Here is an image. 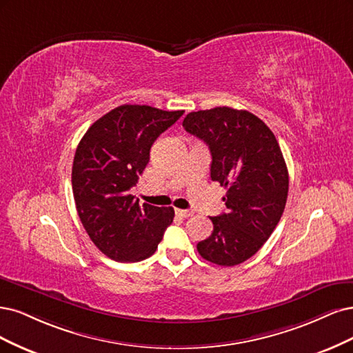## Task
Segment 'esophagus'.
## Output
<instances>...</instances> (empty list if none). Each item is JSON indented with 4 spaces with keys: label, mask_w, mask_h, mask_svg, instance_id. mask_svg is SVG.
Wrapping results in <instances>:
<instances>
[{
    "label": "esophagus",
    "mask_w": 353,
    "mask_h": 353,
    "mask_svg": "<svg viewBox=\"0 0 353 353\" xmlns=\"http://www.w3.org/2000/svg\"><path fill=\"white\" fill-rule=\"evenodd\" d=\"M176 214L179 215V217H181V219H188V217H192L193 211H189V210H176Z\"/></svg>",
    "instance_id": "obj_1"
}]
</instances>
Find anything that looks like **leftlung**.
Listing matches in <instances>:
<instances>
[{
    "instance_id": "obj_1",
    "label": "left lung",
    "mask_w": 353,
    "mask_h": 353,
    "mask_svg": "<svg viewBox=\"0 0 353 353\" xmlns=\"http://www.w3.org/2000/svg\"><path fill=\"white\" fill-rule=\"evenodd\" d=\"M183 128L208 145L211 180L227 189V212L211 217L214 230L198 252L221 267L242 264L268 241L286 207L289 173L279 142L252 112L230 107L189 112Z\"/></svg>"
}]
</instances>
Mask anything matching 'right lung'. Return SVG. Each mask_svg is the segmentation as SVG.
Segmentation results:
<instances>
[{"label":"right lung","mask_w":353,"mask_h":353,"mask_svg":"<svg viewBox=\"0 0 353 353\" xmlns=\"http://www.w3.org/2000/svg\"><path fill=\"white\" fill-rule=\"evenodd\" d=\"M183 112L124 104L98 119L79 142L72 168L76 210L108 258L138 263L151 256L173 223L172 207L141 205L130 189L150 163L152 143Z\"/></svg>","instance_id":"obj_1"}]
</instances>
